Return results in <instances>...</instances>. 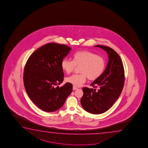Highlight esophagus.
I'll return each mask as SVG.
<instances>
[{"label":"esophagus","instance_id":"1","mask_svg":"<svg viewBox=\"0 0 148 148\" xmlns=\"http://www.w3.org/2000/svg\"><path fill=\"white\" fill-rule=\"evenodd\" d=\"M77 89H78V88H77V87H76L75 86H73V89L74 90H77Z\"/></svg>","mask_w":148,"mask_h":148}]
</instances>
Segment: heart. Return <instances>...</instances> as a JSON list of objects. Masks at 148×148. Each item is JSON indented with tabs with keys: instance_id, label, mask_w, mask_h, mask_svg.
<instances>
[{
	"instance_id": "heart-1",
	"label": "heart",
	"mask_w": 148,
	"mask_h": 148,
	"mask_svg": "<svg viewBox=\"0 0 148 148\" xmlns=\"http://www.w3.org/2000/svg\"><path fill=\"white\" fill-rule=\"evenodd\" d=\"M80 67V74H74L66 78V81L75 86H80L86 78L93 81L103 74L106 67L103 57L88 51H80L74 53L73 61L67 58L62 60L61 68L67 74L73 72L76 67Z\"/></svg>"
}]
</instances>
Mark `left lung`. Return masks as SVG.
<instances>
[{
	"mask_svg": "<svg viewBox=\"0 0 148 148\" xmlns=\"http://www.w3.org/2000/svg\"><path fill=\"white\" fill-rule=\"evenodd\" d=\"M105 51L108 56V63L103 74L90 85L96 89L83 87L81 105L90 113L100 114L107 111L113 106L121 93L124 83L123 65L119 55L109 47L94 46Z\"/></svg>",
	"mask_w": 148,
	"mask_h": 148,
	"instance_id": "8db88e82",
	"label": "left lung"
}]
</instances>
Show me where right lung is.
Segmentation results:
<instances>
[{
  "instance_id": "right-lung-1",
  "label": "right lung",
  "mask_w": 148,
  "mask_h": 148,
  "mask_svg": "<svg viewBox=\"0 0 148 148\" xmlns=\"http://www.w3.org/2000/svg\"><path fill=\"white\" fill-rule=\"evenodd\" d=\"M72 49L66 45L50 43L41 47L29 58L24 68V83L31 101L44 111L60 109L71 94L73 86L63 82L61 62Z\"/></svg>"
}]
</instances>
